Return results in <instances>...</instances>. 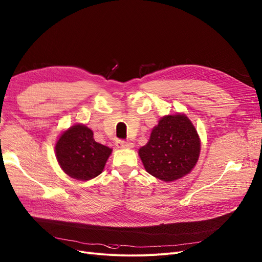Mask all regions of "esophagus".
Instances as JSON below:
<instances>
[{
  "instance_id": "34e87169",
  "label": "esophagus",
  "mask_w": 262,
  "mask_h": 262,
  "mask_svg": "<svg viewBox=\"0 0 262 262\" xmlns=\"http://www.w3.org/2000/svg\"><path fill=\"white\" fill-rule=\"evenodd\" d=\"M116 145L118 147H120V149H132V147L134 146V143L133 142H129V141H122V140H119L116 142Z\"/></svg>"
}]
</instances>
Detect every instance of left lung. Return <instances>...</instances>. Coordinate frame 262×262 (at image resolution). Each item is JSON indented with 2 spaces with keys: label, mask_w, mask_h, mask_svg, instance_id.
<instances>
[{
  "label": "left lung",
  "mask_w": 262,
  "mask_h": 262,
  "mask_svg": "<svg viewBox=\"0 0 262 262\" xmlns=\"http://www.w3.org/2000/svg\"><path fill=\"white\" fill-rule=\"evenodd\" d=\"M200 145L194 124L184 113L178 112L158 121L138 154L146 172L164 182H173L194 169Z\"/></svg>",
  "instance_id": "left-lung-1"
}]
</instances>
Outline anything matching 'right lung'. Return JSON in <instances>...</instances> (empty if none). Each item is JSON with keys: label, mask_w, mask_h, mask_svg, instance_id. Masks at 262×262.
Wrapping results in <instances>:
<instances>
[{"label": "right lung", "mask_w": 262, "mask_h": 262, "mask_svg": "<svg viewBox=\"0 0 262 262\" xmlns=\"http://www.w3.org/2000/svg\"><path fill=\"white\" fill-rule=\"evenodd\" d=\"M54 151L63 171L83 182L103 172L112 153L110 147L94 140L92 129L84 124H75L65 129L56 140Z\"/></svg>", "instance_id": "1"}]
</instances>
